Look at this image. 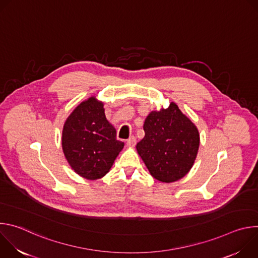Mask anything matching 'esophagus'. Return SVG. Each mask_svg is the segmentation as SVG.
<instances>
[{"label": "esophagus", "mask_w": 258, "mask_h": 258, "mask_svg": "<svg viewBox=\"0 0 258 258\" xmlns=\"http://www.w3.org/2000/svg\"><path fill=\"white\" fill-rule=\"evenodd\" d=\"M136 143H137V139H136V137H131L130 139H127V141H126V145L128 146V147H135V145H136Z\"/></svg>", "instance_id": "1"}]
</instances>
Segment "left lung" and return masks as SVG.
I'll return each mask as SVG.
<instances>
[{"label": "left lung", "instance_id": "obj_1", "mask_svg": "<svg viewBox=\"0 0 258 258\" xmlns=\"http://www.w3.org/2000/svg\"><path fill=\"white\" fill-rule=\"evenodd\" d=\"M144 131L137 150L151 175L162 182L185 176L193 166L200 140L197 127L177 105L171 102L166 109L152 111Z\"/></svg>", "mask_w": 258, "mask_h": 258}]
</instances>
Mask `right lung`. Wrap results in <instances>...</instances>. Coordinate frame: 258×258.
Masks as SVG:
<instances>
[{
    "instance_id": "1",
    "label": "right lung",
    "mask_w": 258,
    "mask_h": 258,
    "mask_svg": "<svg viewBox=\"0 0 258 258\" xmlns=\"http://www.w3.org/2000/svg\"><path fill=\"white\" fill-rule=\"evenodd\" d=\"M123 146L106 119L103 103L95 97L80 104L63 127L64 155L75 171L88 179L104 176Z\"/></svg>"
}]
</instances>
